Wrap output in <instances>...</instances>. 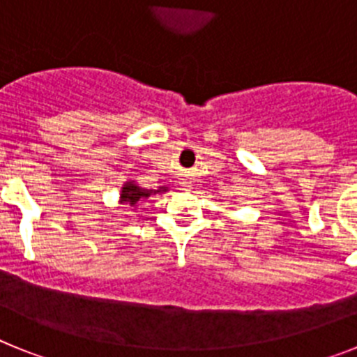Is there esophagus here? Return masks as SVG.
<instances>
[{
    "instance_id": "esophagus-1",
    "label": "esophagus",
    "mask_w": 357,
    "mask_h": 357,
    "mask_svg": "<svg viewBox=\"0 0 357 357\" xmlns=\"http://www.w3.org/2000/svg\"><path fill=\"white\" fill-rule=\"evenodd\" d=\"M182 188H189V185H188V184H184V185H182Z\"/></svg>"
}]
</instances>
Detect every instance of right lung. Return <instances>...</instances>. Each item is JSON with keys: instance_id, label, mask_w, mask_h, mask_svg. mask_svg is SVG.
I'll return each mask as SVG.
<instances>
[{"instance_id": "obj_1", "label": "right lung", "mask_w": 357, "mask_h": 357, "mask_svg": "<svg viewBox=\"0 0 357 357\" xmlns=\"http://www.w3.org/2000/svg\"><path fill=\"white\" fill-rule=\"evenodd\" d=\"M162 191H168V188L144 189V188H139L135 182H127V184L121 188V197H119V202H121V204H128L130 207H135L141 198H148L150 195L162 193Z\"/></svg>"}]
</instances>
